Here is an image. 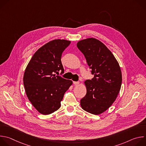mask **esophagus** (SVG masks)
Returning a JSON list of instances; mask_svg holds the SVG:
<instances>
[{"mask_svg":"<svg viewBox=\"0 0 146 146\" xmlns=\"http://www.w3.org/2000/svg\"><path fill=\"white\" fill-rule=\"evenodd\" d=\"M73 84L75 86H77L79 84V82L78 81H73Z\"/></svg>","mask_w":146,"mask_h":146,"instance_id":"1","label":"esophagus"}]
</instances>
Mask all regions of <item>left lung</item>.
Returning a JSON list of instances; mask_svg holds the SVG:
<instances>
[{
	"mask_svg": "<svg viewBox=\"0 0 146 146\" xmlns=\"http://www.w3.org/2000/svg\"><path fill=\"white\" fill-rule=\"evenodd\" d=\"M77 46L94 75L84 82L87 94L81 99L80 105L83 110L98 115L112 105L119 94L122 84L121 68L112 52L99 40H82Z\"/></svg>",
	"mask_w": 146,
	"mask_h": 146,
	"instance_id": "obj_1",
	"label": "left lung"
}]
</instances>
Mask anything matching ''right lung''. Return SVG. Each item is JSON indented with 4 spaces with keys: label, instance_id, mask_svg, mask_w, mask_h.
<instances>
[{
    "label": "right lung",
    "instance_id": "1",
    "mask_svg": "<svg viewBox=\"0 0 146 146\" xmlns=\"http://www.w3.org/2000/svg\"><path fill=\"white\" fill-rule=\"evenodd\" d=\"M70 41L55 39L40 47L33 55L24 74L23 81L27 97L41 114L47 115L60 107L65 92L72 81L56 75L64 69L61 62L62 52Z\"/></svg>",
    "mask_w": 146,
    "mask_h": 146
}]
</instances>
